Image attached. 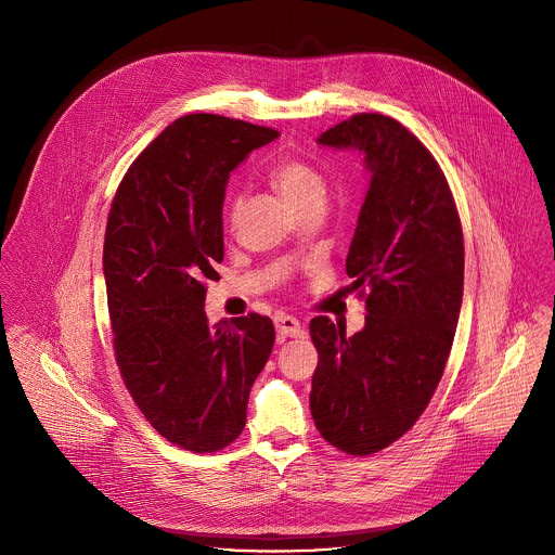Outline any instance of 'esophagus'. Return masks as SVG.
<instances>
[{"label": "esophagus", "mask_w": 555, "mask_h": 555, "mask_svg": "<svg viewBox=\"0 0 555 555\" xmlns=\"http://www.w3.org/2000/svg\"><path fill=\"white\" fill-rule=\"evenodd\" d=\"M274 327H276V334L281 338H298V336H302V327H300L298 319H294V315H287V313H276L274 315Z\"/></svg>", "instance_id": "34e87169"}]
</instances>
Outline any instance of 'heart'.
I'll return each mask as SVG.
<instances>
[{"instance_id": "1", "label": "heart", "mask_w": 555, "mask_h": 555, "mask_svg": "<svg viewBox=\"0 0 555 555\" xmlns=\"http://www.w3.org/2000/svg\"><path fill=\"white\" fill-rule=\"evenodd\" d=\"M270 184L276 193L298 212L309 206H323L327 182L323 173L309 165L302 157H283L270 169ZM242 212V197L236 195L230 202V221Z\"/></svg>"}]
</instances>
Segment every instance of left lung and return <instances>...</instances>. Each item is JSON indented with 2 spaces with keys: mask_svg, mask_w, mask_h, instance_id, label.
Masks as SVG:
<instances>
[{
  "mask_svg": "<svg viewBox=\"0 0 555 555\" xmlns=\"http://www.w3.org/2000/svg\"><path fill=\"white\" fill-rule=\"evenodd\" d=\"M319 144L360 151L371 176L347 255L366 323L353 336L327 315L309 323L319 351L309 409L323 439L366 456L415 426L443 375L463 298V230L441 167L402 122L356 114Z\"/></svg>",
  "mask_w": 555,
  "mask_h": 555,
  "instance_id": "left-lung-1",
  "label": "left lung"
}]
</instances>
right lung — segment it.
Masks as SVG:
<instances>
[{"label":"right lung","mask_w":555,"mask_h":555,"mask_svg":"<svg viewBox=\"0 0 555 555\" xmlns=\"http://www.w3.org/2000/svg\"><path fill=\"white\" fill-rule=\"evenodd\" d=\"M279 138L270 127L189 114L157 135L112 202L103 272L122 382L146 422L191 452L242 435L263 371L268 315L208 325L206 281L223 259L221 208L230 171Z\"/></svg>","instance_id":"obj_1"}]
</instances>
